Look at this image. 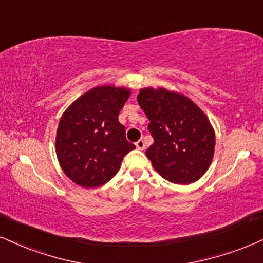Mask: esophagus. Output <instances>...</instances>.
I'll use <instances>...</instances> for the list:
<instances>
[{
	"mask_svg": "<svg viewBox=\"0 0 263 263\" xmlns=\"http://www.w3.org/2000/svg\"><path fill=\"white\" fill-rule=\"evenodd\" d=\"M135 146H137V148H139V150H144V148H145V141L142 140V139H140V140H138L137 142H135Z\"/></svg>",
	"mask_w": 263,
	"mask_h": 263,
	"instance_id": "obj_1",
	"label": "esophagus"
}]
</instances>
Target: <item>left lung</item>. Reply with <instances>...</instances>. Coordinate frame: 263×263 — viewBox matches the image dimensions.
I'll return each instance as SVG.
<instances>
[{"label": "left lung", "mask_w": 263, "mask_h": 263, "mask_svg": "<svg viewBox=\"0 0 263 263\" xmlns=\"http://www.w3.org/2000/svg\"><path fill=\"white\" fill-rule=\"evenodd\" d=\"M138 103L147 116L154 144L146 156L161 177L172 183L189 184L209 170L216 137L205 113L181 93L145 87Z\"/></svg>", "instance_id": "left-lung-1"}]
</instances>
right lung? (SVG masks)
<instances>
[{"mask_svg":"<svg viewBox=\"0 0 263 263\" xmlns=\"http://www.w3.org/2000/svg\"><path fill=\"white\" fill-rule=\"evenodd\" d=\"M130 90L97 86L84 93L61 117L56 154L66 176L83 187H99L121 168L135 145L126 140L118 115Z\"/></svg>","mask_w":263,"mask_h":263,"instance_id":"1","label":"right lung"}]
</instances>
